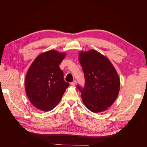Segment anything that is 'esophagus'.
<instances>
[{"label": "esophagus", "mask_w": 147, "mask_h": 147, "mask_svg": "<svg viewBox=\"0 0 147 147\" xmlns=\"http://www.w3.org/2000/svg\"><path fill=\"white\" fill-rule=\"evenodd\" d=\"M76 83H77V82H76V80H74V81H73L72 83H71L70 84H72V86H75V84H76Z\"/></svg>", "instance_id": "1"}]
</instances>
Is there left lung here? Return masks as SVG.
Segmentation results:
<instances>
[{
  "label": "left lung",
  "instance_id": "8db88e82",
  "mask_svg": "<svg viewBox=\"0 0 147 147\" xmlns=\"http://www.w3.org/2000/svg\"><path fill=\"white\" fill-rule=\"evenodd\" d=\"M84 76V86L77 84L84 104L91 112L107 109L116 100L119 91V79L110 61L96 50L81 52L79 55Z\"/></svg>",
  "mask_w": 147,
  "mask_h": 147
}]
</instances>
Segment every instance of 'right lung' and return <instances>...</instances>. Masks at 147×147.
Returning a JSON list of instances; mask_svg holds the SVG:
<instances>
[{
  "label": "right lung",
  "mask_w": 147,
  "mask_h": 147,
  "mask_svg": "<svg viewBox=\"0 0 147 147\" xmlns=\"http://www.w3.org/2000/svg\"><path fill=\"white\" fill-rule=\"evenodd\" d=\"M65 53L55 50L37 56L31 64L25 79L26 92L35 107L42 111L54 109L69 86L59 65Z\"/></svg>",
  "instance_id": "right-lung-1"
}]
</instances>
